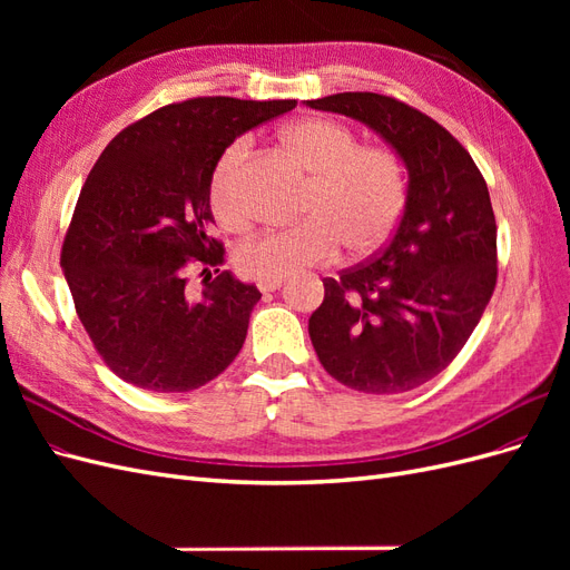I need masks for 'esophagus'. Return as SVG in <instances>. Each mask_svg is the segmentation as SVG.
Returning <instances> with one entry per match:
<instances>
[{"label": "esophagus", "instance_id": "esophagus-1", "mask_svg": "<svg viewBox=\"0 0 570 570\" xmlns=\"http://www.w3.org/2000/svg\"><path fill=\"white\" fill-rule=\"evenodd\" d=\"M283 278H273V281H258V289L262 292H275V289H281L283 287Z\"/></svg>", "mask_w": 570, "mask_h": 570}]
</instances>
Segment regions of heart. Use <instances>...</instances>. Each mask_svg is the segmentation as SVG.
<instances>
[{"instance_id":"1","label":"heart","mask_w":570,"mask_h":570,"mask_svg":"<svg viewBox=\"0 0 570 570\" xmlns=\"http://www.w3.org/2000/svg\"><path fill=\"white\" fill-rule=\"evenodd\" d=\"M281 142L308 178L295 226L273 230L235 252L237 271L256 281L287 278L337 256L342 243L354 254L385 245L406 209L404 164L385 147H361L347 126L327 118H299L281 130ZM249 142L220 151L209 178V209L220 228L245 233L254 212L239 187Z\"/></svg>"}]
</instances>
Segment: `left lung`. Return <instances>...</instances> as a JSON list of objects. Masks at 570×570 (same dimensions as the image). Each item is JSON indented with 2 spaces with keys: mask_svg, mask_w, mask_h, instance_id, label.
Listing matches in <instances>:
<instances>
[{
  "mask_svg": "<svg viewBox=\"0 0 570 570\" xmlns=\"http://www.w3.org/2000/svg\"><path fill=\"white\" fill-rule=\"evenodd\" d=\"M306 107L350 116L400 157L404 216L373 262L325 281L308 335L335 381L368 394L428 383L452 364L497 283V223L471 154L392 97L340 92Z\"/></svg>",
  "mask_w": 570,
  "mask_h": 570,
  "instance_id": "obj_1",
  "label": "left lung"
}]
</instances>
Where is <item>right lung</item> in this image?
I'll return each instance as SVG.
<instances>
[{
	"instance_id": "right-lung-1",
	"label": "right lung",
	"mask_w": 570,
	"mask_h": 570,
	"mask_svg": "<svg viewBox=\"0 0 570 570\" xmlns=\"http://www.w3.org/2000/svg\"><path fill=\"white\" fill-rule=\"evenodd\" d=\"M295 107V99H187L120 130L101 151L66 233L61 268L80 323L120 381L189 392L243 350L262 292L230 271L210 279L223 245L212 237L209 178L239 135ZM193 269L207 275L199 298L186 287Z\"/></svg>"
}]
</instances>
